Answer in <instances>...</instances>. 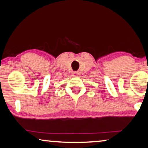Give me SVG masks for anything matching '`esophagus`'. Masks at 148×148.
I'll return each instance as SVG.
<instances>
[{"label": "esophagus", "instance_id": "1", "mask_svg": "<svg viewBox=\"0 0 148 148\" xmlns=\"http://www.w3.org/2000/svg\"><path fill=\"white\" fill-rule=\"evenodd\" d=\"M72 76H80V73H79V72H78V71H75V72H73Z\"/></svg>", "mask_w": 148, "mask_h": 148}]
</instances>
